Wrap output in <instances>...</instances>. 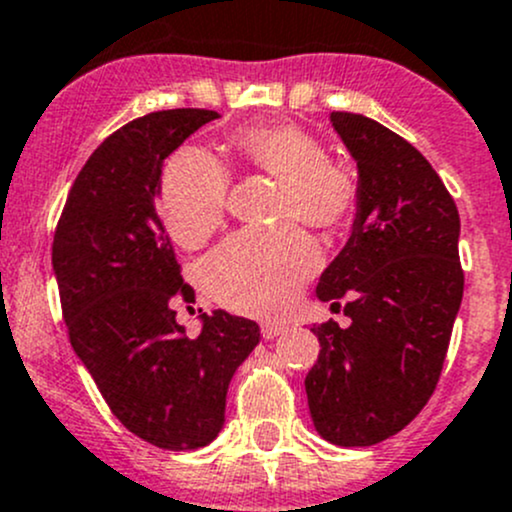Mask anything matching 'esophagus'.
Returning <instances> with one entry per match:
<instances>
[{
	"instance_id": "obj_1",
	"label": "esophagus",
	"mask_w": 512,
	"mask_h": 512,
	"mask_svg": "<svg viewBox=\"0 0 512 512\" xmlns=\"http://www.w3.org/2000/svg\"><path fill=\"white\" fill-rule=\"evenodd\" d=\"M262 331V338H277V336H284V333L289 331L287 324H279V321H265V324L260 326Z\"/></svg>"
}]
</instances>
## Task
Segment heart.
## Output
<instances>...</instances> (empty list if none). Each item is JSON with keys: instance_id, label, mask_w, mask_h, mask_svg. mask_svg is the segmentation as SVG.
Returning a JSON list of instances; mask_svg holds the SVG:
<instances>
[{"instance_id": "heart-1", "label": "heart", "mask_w": 512, "mask_h": 512, "mask_svg": "<svg viewBox=\"0 0 512 512\" xmlns=\"http://www.w3.org/2000/svg\"><path fill=\"white\" fill-rule=\"evenodd\" d=\"M250 174L279 184L277 225L270 235L242 233L201 265V282L220 306L267 316L287 309L319 267V247L297 223L336 235L351 225L360 188L343 161L326 157L316 137L294 125L238 129L230 139ZM230 176L203 149H181L166 161L159 184V215L179 245L201 247L223 228Z\"/></svg>"}]
</instances>
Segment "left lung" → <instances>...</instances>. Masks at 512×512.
I'll list each match as a JSON object with an SVG mask.
<instances>
[{"label": "left lung", "mask_w": 512, "mask_h": 512, "mask_svg": "<svg viewBox=\"0 0 512 512\" xmlns=\"http://www.w3.org/2000/svg\"><path fill=\"white\" fill-rule=\"evenodd\" d=\"M358 161L353 233L321 274V301L351 316L314 326L321 353L306 375L316 432L338 446H373L422 412L439 383L464 297L459 211L444 181L407 139L331 112Z\"/></svg>", "instance_id": "obj_1"}]
</instances>
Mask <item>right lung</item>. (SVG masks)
<instances>
[{"mask_svg":"<svg viewBox=\"0 0 512 512\" xmlns=\"http://www.w3.org/2000/svg\"><path fill=\"white\" fill-rule=\"evenodd\" d=\"M213 110L149 112L112 132L68 191L53 235V272L73 351L107 407L139 439L169 451L206 446L225 422L235 370L260 326L203 314L196 338L174 301L196 297L181 277L154 196L161 164Z\"/></svg>","mask_w":512,"mask_h":512,"instance_id":"add662e5","label":"right lung"}]
</instances>
